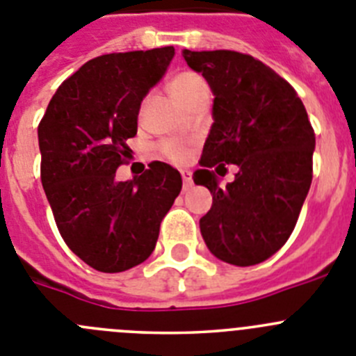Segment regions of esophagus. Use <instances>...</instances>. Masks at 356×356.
<instances>
[{"label": "esophagus", "mask_w": 356, "mask_h": 356, "mask_svg": "<svg viewBox=\"0 0 356 356\" xmlns=\"http://www.w3.org/2000/svg\"><path fill=\"white\" fill-rule=\"evenodd\" d=\"M181 180H184V188L187 191L188 187H192V172L191 171H181Z\"/></svg>", "instance_id": "1"}]
</instances>
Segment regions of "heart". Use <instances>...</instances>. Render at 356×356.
Returning <instances> with one entry per match:
<instances>
[{
  "mask_svg": "<svg viewBox=\"0 0 356 356\" xmlns=\"http://www.w3.org/2000/svg\"><path fill=\"white\" fill-rule=\"evenodd\" d=\"M169 88H171L172 95L180 100L181 104H185V106H187L200 91L208 90L203 77L194 70L176 72L175 76H172L171 83H169ZM145 104L146 100H143L141 109H139L141 113L143 109H145ZM156 149H159V153H161L164 159L176 162V164H184V162H187L188 159H191V143L184 141V139L165 138L156 145Z\"/></svg>",
  "mask_w": 356,
  "mask_h": 356,
  "instance_id": "b5f03b06",
  "label": "heart"
}]
</instances>
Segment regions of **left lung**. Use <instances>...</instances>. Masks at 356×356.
<instances>
[{
    "instance_id": "obj_1",
    "label": "left lung",
    "mask_w": 356,
    "mask_h": 356,
    "mask_svg": "<svg viewBox=\"0 0 356 356\" xmlns=\"http://www.w3.org/2000/svg\"><path fill=\"white\" fill-rule=\"evenodd\" d=\"M188 67L213 91V125L194 181L213 195L200 227L208 249L234 266L257 265L288 242L312 181L316 136L295 88L250 54L188 51ZM238 165L216 184L211 167Z\"/></svg>"
}]
</instances>
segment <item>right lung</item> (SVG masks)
<instances>
[{
    "label": "right lung",
    "mask_w": 356,
    "mask_h": 356,
    "mask_svg": "<svg viewBox=\"0 0 356 356\" xmlns=\"http://www.w3.org/2000/svg\"><path fill=\"white\" fill-rule=\"evenodd\" d=\"M172 56L169 45L93 58L61 83L38 123L40 180L58 231L99 272L148 259L181 191L180 172L159 161L134 180H116L141 100Z\"/></svg>",
    "instance_id": "obj_1"
}]
</instances>
